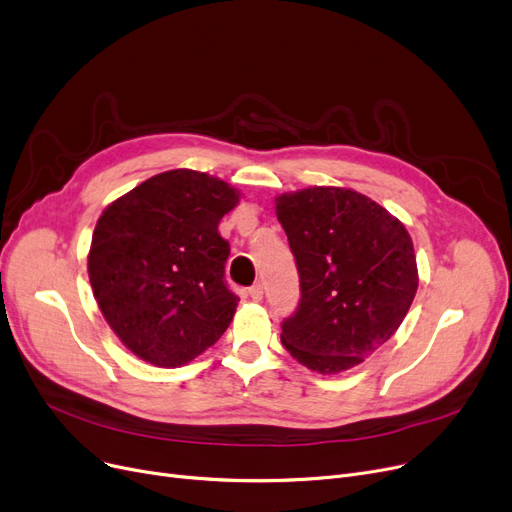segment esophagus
Wrapping results in <instances>:
<instances>
[{"label":"esophagus","mask_w":512,"mask_h":512,"mask_svg":"<svg viewBox=\"0 0 512 512\" xmlns=\"http://www.w3.org/2000/svg\"><path fill=\"white\" fill-rule=\"evenodd\" d=\"M249 294H251L253 301H261V299H263V286H261L259 282L253 284V286L249 288Z\"/></svg>","instance_id":"1"}]
</instances>
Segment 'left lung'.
Listing matches in <instances>:
<instances>
[{
    "mask_svg": "<svg viewBox=\"0 0 512 512\" xmlns=\"http://www.w3.org/2000/svg\"><path fill=\"white\" fill-rule=\"evenodd\" d=\"M301 280L299 307L282 321V344L317 373L363 363L392 338L417 292L407 228L382 205L340 186L276 199Z\"/></svg>",
    "mask_w": 512,
    "mask_h": 512,
    "instance_id": "1",
    "label": "left lung"
}]
</instances>
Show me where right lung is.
<instances>
[{
    "instance_id": "add662e5",
    "label": "right lung",
    "mask_w": 512,
    "mask_h": 512,
    "mask_svg": "<svg viewBox=\"0 0 512 512\" xmlns=\"http://www.w3.org/2000/svg\"><path fill=\"white\" fill-rule=\"evenodd\" d=\"M238 191L195 170L157 174L107 205L89 251V280L110 328L157 367L199 357L230 326L238 297L218 224Z\"/></svg>"
}]
</instances>
